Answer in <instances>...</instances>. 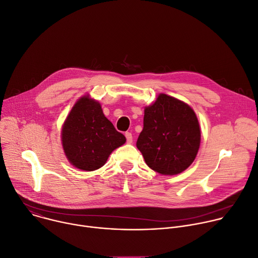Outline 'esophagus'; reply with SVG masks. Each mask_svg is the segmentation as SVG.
<instances>
[{"mask_svg":"<svg viewBox=\"0 0 258 258\" xmlns=\"http://www.w3.org/2000/svg\"><path fill=\"white\" fill-rule=\"evenodd\" d=\"M125 136H126L127 142H128V143H132V141H133V137H132V134H131L130 132H126V133H125Z\"/></svg>","mask_w":258,"mask_h":258,"instance_id":"1","label":"esophagus"}]
</instances>
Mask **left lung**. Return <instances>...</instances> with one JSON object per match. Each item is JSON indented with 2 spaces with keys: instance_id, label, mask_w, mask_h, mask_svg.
Wrapping results in <instances>:
<instances>
[{
  "instance_id": "obj_1",
  "label": "left lung",
  "mask_w": 258,
  "mask_h": 258,
  "mask_svg": "<svg viewBox=\"0 0 258 258\" xmlns=\"http://www.w3.org/2000/svg\"><path fill=\"white\" fill-rule=\"evenodd\" d=\"M199 144L197 117L185 102L162 93L145 108L136 146L150 169L162 175L182 173L195 160Z\"/></svg>"
}]
</instances>
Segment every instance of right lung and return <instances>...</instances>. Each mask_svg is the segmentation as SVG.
Instances as JSON below:
<instances>
[{"instance_id": "obj_1", "label": "right lung", "mask_w": 258, "mask_h": 258, "mask_svg": "<svg viewBox=\"0 0 258 258\" xmlns=\"http://www.w3.org/2000/svg\"><path fill=\"white\" fill-rule=\"evenodd\" d=\"M126 141L109 121L98 101L81 97L72 108L62 129V144L69 162L82 171L104 166L117 147Z\"/></svg>"}]
</instances>
